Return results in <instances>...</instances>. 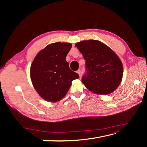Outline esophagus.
<instances>
[{"label": "esophagus", "instance_id": "obj_1", "mask_svg": "<svg viewBox=\"0 0 147 147\" xmlns=\"http://www.w3.org/2000/svg\"><path fill=\"white\" fill-rule=\"evenodd\" d=\"M77 73L80 76V74H81V70H80V69H78V71H77Z\"/></svg>", "mask_w": 147, "mask_h": 147}]
</instances>
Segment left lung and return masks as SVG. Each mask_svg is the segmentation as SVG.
Returning a JSON list of instances; mask_svg holds the SVG:
<instances>
[{"label":"left lung","instance_id":"obj_1","mask_svg":"<svg viewBox=\"0 0 147 147\" xmlns=\"http://www.w3.org/2000/svg\"><path fill=\"white\" fill-rule=\"evenodd\" d=\"M75 46L85 60L82 81L86 88L97 94L107 95L120 85L123 64L112 50L98 40H85Z\"/></svg>","mask_w":147,"mask_h":147}]
</instances>
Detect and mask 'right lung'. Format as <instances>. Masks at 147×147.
I'll return each instance as SVG.
<instances>
[{
	"label": "right lung",
	"instance_id": "add662e5",
	"mask_svg": "<svg viewBox=\"0 0 147 147\" xmlns=\"http://www.w3.org/2000/svg\"><path fill=\"white\" fill-rule=\"evenodd\" d=\"M71 47L69 43L50 44L36 55L31 65L33 85L47 101L60 100L67 93L71 82L79 78L65 60Z\"/></svg>",
	"mask_w": 147,
	"mask_h": 147
}]
</instances>
